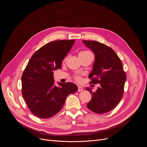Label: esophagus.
<instances>
[{"mask_svg": "<svg viewBox=\"0 0 147 147\" xmlns=\"http://www.w3.org/2000/svg\"><path fill=\"white\" fill-rule=\"evenodd\" d=\"M83 88L81 86H79V85L78 86V92H81L83 90Z\"/></svg>", "mask_w": 147, "mask_h": 147, "instance_id": "obj_1", "label": "esophagus"}]
</instances>
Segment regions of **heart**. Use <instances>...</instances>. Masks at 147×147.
<instances>
[{"label":"heart","mask_w":147,"mask_h":147,"mask_svg":"<svg viewBox=\"0 0 147 147\" xmlns=\"http://www.w3.org/2000/svg\"><path fill=\"white\" fill-rule=\"evenodd\" d=\"M88 52H90L89 51H82L80 53H88ZM76 79L78 80V81H80L81 80V77L79 76H78L76 77Z\"/></svg>","instance_id":"1"}]
</instances>
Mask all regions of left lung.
I'll return each mask as SVG.
<instances>
[{
  "label": "left lung",
  "instance_id": "obj_1",
  "mask_svg": "<svg viewBox=\"0 0 147 147\" xmlns=\"http://www.w3.org/2000/svg\"><path fill=\"white\" fill-rule=\"evenodd\" d=\"M83 43L95 54L93 69L89 75L90 83H99L96 92L86 88L92 98L88 109L98 114L110 111L119 103L124 93L126 73L116 53L109 46L97 41L83 40Z\"/></svg>",
  "mask_w": 147,
  "mask_h": 147
}]
</instances>
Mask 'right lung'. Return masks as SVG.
<instances>
[{
	"label": "right lung",
	"instance_id": "add662e5",
	"mask_svg": "<svg viewBox=\"0 0 147 147\" xmlns=\"http://www.w3.org/2000/svg\"><path fill=\"white\" fill-rule=\"evenodd\" d=\"M75 40L51 42L31 57L21 77L22 94L30 111L41 119L57 114L67 97L78 91L71 82L54 84L53 71L61 69L62 61L70 51Z\"/></svg>",
	"mask_w": 147,
	"mask_h": 147
}]
</instances>
